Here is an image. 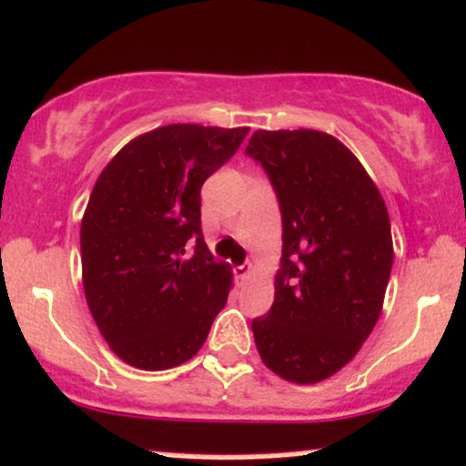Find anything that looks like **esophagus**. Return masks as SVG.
Returning <instances> with one entry per match:
<instances>
[{"instance_id": "esophagus-1", "label": "esophagus", "mask_w": 466, "mask_h": 466, "mask_svg": "<svg viewBox=\"0 0 466 466\" xmlns=\"http://www.w3.org/2000/svg\"><path fill=\"white\" fill-rule=\"evenodd\" d=\"M235 275H238V279H248V277L253 275V264H250V261H244L242 266H235Z\"/></svg>"}]
</instances>
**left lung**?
I'll use <instances>...</instances> for the list:
<instances>
[{"label": "left lung", "instance_id": "8db88e82", "mask_svg": "<svg viewBox=\"0 0 466 466\" xmlns=\"http://www.w3.org/2000/svg\"><path fill=\"white\" fill-rule=\"evenodd\" d=\"M247 154L281 211V268L268 315L253 319L264 365L290 383L328 379L374 330L394 261L388 207L341 140L258 129Z\"/></svg>", "mask_w": 466, "mask_h": 466}]
</instances>
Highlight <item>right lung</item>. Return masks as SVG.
Instances as JSON below:
<instances>
[{
    "label": "right lung",
    "mask_w": 466,
    "mask_h": 466,
    "mask_svg": "<svg viewBox=\"0 0 466 466\" xmlns=\"http://www.w3.org/2000/svg\"><path fill=\"white\" fill-rule=\"evenodd\" d=\"M248 127L165 125L109 160L81 222L83 290L112 352L138 370L196 357L227 306L231 266L200 224V189Z\"/></svg>",
    "instance_id": "1"
}]
</instances>
